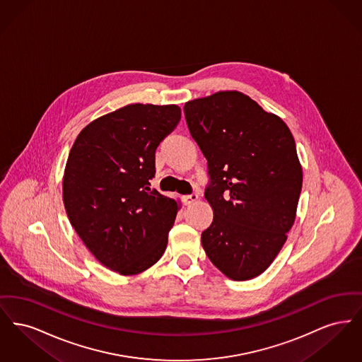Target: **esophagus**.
Wrapping results in <instances>:
<instances>
[{
    "label": "esophagus",
    "instance_id": "1",
    "mask_svg": "<svg viewBox=\"0 0 362 362\" xmlns=\"http://www.w3.org/2000/svg\"><path fill=\"white\" fill-rule=\"evenodd\" d=\"M183 204L185 205H192L195 201H198V195L197 194H189V195H183Z\"/></svg>",
    "mask_w": 362,
    "mask_h": 362
}]
</instances>
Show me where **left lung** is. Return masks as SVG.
Listing matches in <instances>:
<instances>
[{
	"label": "left lung",
	"instance_id": "8db88e82",
	"mask_svg": "<svg viewBox=\"0 0 362 362\" xmlns=\"http://www.w3.org/2000/svg\"><path fill=\"white\" fill-rule=\"evenodd\" d=\"M185 115L211 179L205 198L214 217L202 247L224 276L252 279L273 263L296 220L303 168L294 138L239 90L189 100Z\"/></svg>",
	"mask_w": 362,
	"mask_h": 362
}]
</instances>
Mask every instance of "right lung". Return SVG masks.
<instances>
[{
	"instance_id": "obj_1",
	"label": "right lung",
	"mask_w": 362,
	"mask_h": 362,
	"mask_svg": "<svg viewBox=\"0 0 362 362\" xmlns=\"http://www.w3.org/2000/svg\"><path fill=\"white\" fill-rule=\"evenodd\" d=\"M176 104H127L88 123L62 179L70 224L90 254L121 276L163 257L180 204L151 189L155 153L180 121Z\"/></svg>"
}]
</instances>
